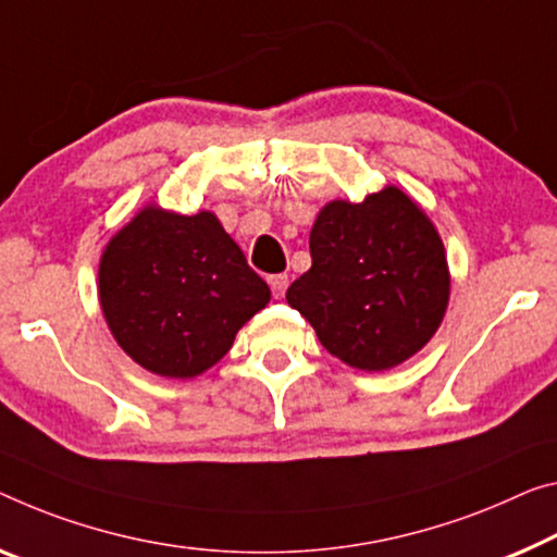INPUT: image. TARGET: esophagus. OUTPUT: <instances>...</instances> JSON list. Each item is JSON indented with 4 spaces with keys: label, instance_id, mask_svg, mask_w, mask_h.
Segmentation results:
<instances>
[{
    "label": "esophagus",
    "instance_id": "1",
    "mask_svg": "<svg viewBox=\"0 0 557 557\" xmlns=\"http://www.w3.org/2000/svg\"><path fill=\"white\" fill-rule=\"evenodd\" d=\"M269 286L273 290V296L281 298L288 288V276H286V273H273V276H269Z\"/></svg>",
    "mask_w": 557,
    "mask_h": 557
}]
</instances>
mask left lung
<instances>
[{
    "instance_id": "8db88e82",
    "label": "left lung",
    "mask_w": 557,
    "mask_h": 557,
    "mask_svg": "<svg viewBox=\"0 0 557 557\" xmlns=\"http://www.w3.org/2000/svg\"><path fill=\"white\" fill-rule=\"evenodd\" d=\"M311 269L286 290L323 348L361 371H386L421 350L448 306L438 231L386 186L361 203L331 201L311 228Z\"/></svg>"
}]
</instances>
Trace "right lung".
Wrapping results in <instances>:
<instances>
[{"instance_id": "1", "label": "right lung", "mask_w": 557, "mask_h": 557, "mask_svg": "<svg viewBox=\"0 0 557 557\" xmlns=\"http://www.w3.org/2000/svg\"><path fill=\"white\" fill-rule=\"evenodd\" d=\"M99 298L116 344L136 363L194 379L228 354L271 290L213 213L147 207L101 256Z\"/></svg>"}]
</instances>
